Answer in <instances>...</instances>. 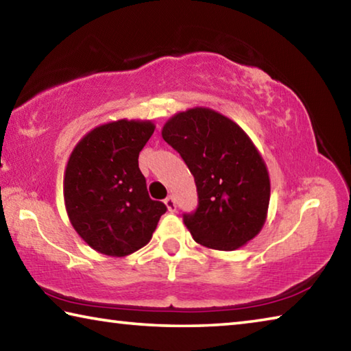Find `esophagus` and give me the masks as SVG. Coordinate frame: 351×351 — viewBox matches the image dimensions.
I'll list each match as a JSON object with an SVG mask.
<instances>
[{"instance_id": "1", "label": "esophagus", "mask_w": 351, "mask_h": 351, "mask_svg": "<svg viewBox=\"0 0 351 351\" xmlns=\"http://www.w3.org/2000/svg\"><path fill=\"white\" fill-rule=\"evenodd\" d=\"M164 203H165V206H167L169 212H175L176 210V201H175L173 197H167V198H165Z\"/></svg>"}]
</instances>
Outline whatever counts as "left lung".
I'll list each match as a JSON object with an SVG mask.
<instances>
[{"mask_svg": "<svg viewBox=\"0 0 351 351\" xmlns=\"http://www.w3.org/2000/svg\"><path fill=\"white\" fill-rule=\"evenodd\" d=\"M162 138L197 184V210L182 215L193 240L218 251L252 240L265 224L271 184L249 136L229 117L199 106L169 119Z\"/></svg>", "mask_w": 351, "mask_h": 351, "instance_id": "left-lung-1", "label": "left lung"}]
</instances>
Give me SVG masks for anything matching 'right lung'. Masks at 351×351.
I'll return each instance as SVG.
<instances>
[{
  "instance_id": "add662e5",
  "label": "right lung",
  "mask_w": 351,
  "mask_h": 351,
  "mask_svg": "<svg viewBox=\"0 0 351 351\" xmlns=\"http://www.w3.org/2000/svg\"><path fill=\"white\" fill-rule=\"evenodd\" d=\"M150 121L104 123L83 136L64 171L69 221L97 252L125 257L152 240L167 207L148 197L139 153L152 138Z\"/></svg>"
}]
</instances>
